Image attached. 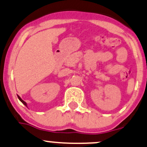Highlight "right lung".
I'll return each mask as SVG.
<instances>
[{
	"mask_svg": "<svg viewBox=\"0 0 147 147\" xmlns=\"http://www.w3.org/2000/svg\"><path fill=\"white\" fill-rule=\"evenodd\" d=\"M18 98H19V100H20L21 101V102H22V103H23L24 104V105H25V106H27V103H26V102H25V101H24V100H22V99H21V98H20V96H18ZM27 107H28V106H27Z\"/></svg>",
	"mask_w": 147,
	"mask_h": 147,
	"instance_id": "right-lung-1",
	"label": "right lung"
}]
</instances>
